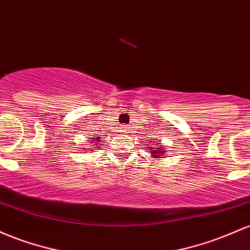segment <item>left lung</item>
Returning a JSON list of instances; mask_svg holds the SVG:
<instances>
[{
    "label": "left lung",
    "instance_id": "obj_1",
    "mask_svg": "<svg viewBox=\"0 0 250 250\" xmlns=\"http://www.w3.org/2000/svg\"><path fill=\"white\" fill-rule=\"evenodd\" d=\"M156 144H157V146H159L158 148H159V150H161V151H157V150H155V147H152V148H153L152 153H153V155H155V157H157V158H159V156L163 155V153H165V151H164V148L161 147V145H159V143H156Z\"/></svg>",
    "mask_w": 250,
    "mask_h": 250
}]
</instances>
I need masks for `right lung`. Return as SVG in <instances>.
<instances>
[{"label": "right lung", "instance_id": "add662e5", "mask_svg": "<svg viewBox=\"0 0 250 250\" xmlns=\"http://www.w3.org/2000/svg\"><path fill=\"white\" fill-rule=\"evenodd\" d=\"M93 140H99V138H92ZM93 143H95V142H93Z\"/></svg>", "mask_w": 250, "mask_h": 250}]
</instances>
